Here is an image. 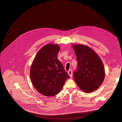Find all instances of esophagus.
Instances as JSON below:
<instances>
[{
    "label": "esophagus",
    "instance_id": "1",
    "mask_svg": "<svg viewBox=\"0 0 122 122\" xmlns=\"http://www.w3.org/2000/svg\"><path fill=\"white\" fill-rule=\"evenodd\" d=\"M68 73L69 75L70 76V77L71 78H72V75H73V74H72V70L71 69H70V70H69L68 72Z\"/></svg>",
    "mask_w": 122,
    "mask_h": 122
}]
</instances>
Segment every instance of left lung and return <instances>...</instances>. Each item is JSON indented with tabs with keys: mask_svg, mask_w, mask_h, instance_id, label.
I'll list each match as a JSON object with an SVG mask.
<instances>
[{
	"mask_svg": "<svg viewBox=\"0 0 122 122\" xmlns=\"http://www.w3.org/2000/svg\"><path fill=\"white\" fill-rule=\"evenodd\" d=\"M78 62L73 72L74 81L84 92H92L99 87L104 80L105 73L103 63L97 54L85 45L73 46Z\"/></svg>",
	"mask_w": 122,
	"mask_h": 122,
	"instance_id": "left-lung-1",
	"label": "left lung"
}]
</instances>
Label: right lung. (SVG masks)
<instances>
[{
	"label": "right lung",
	"instance_id": "right-lung-1",
	"mask_svg": "<svg viewBox=\"0 0 122 122\" xmlns=\"http://www.w3.org/2000/svg\"><path fill=\"white\" fill-rule=\"evenodd\" d=\"M59 50L56 44L44 46L37 53L30 67V78L33 85L46 96L59 93L66 79L70 78L57 59Z\"/></svg>",
	"mask_w": 122,
	"mask_h": 122
}]
</instances>
